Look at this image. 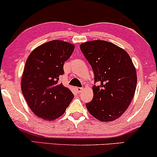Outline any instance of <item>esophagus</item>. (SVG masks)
<instances>
[{"mask_svg":"<svg viewBox=\"0 0 157 157\" xmlns=\"http://www.w3.org/2000/svg\"><path fill=\"white\" fill-rule=\"evenodd\" d=\"M76 90L78 93H80V92H81V91L83 90V88H81V87H76Z\"/></svg>","mask_w":157,"mask_h":157,"instance_id":"esophagus-1","label":"esophagus"}]
</instances>
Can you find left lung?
I'll return each instance as SVG.
<instances>
[{
    "mask_svg": "<svg viewBox=\"0 0 157 157\" xmlns=\"http://www.w3.org/2000/svg\"><path fill=\"white\" fill-rule=\"evenodd\" d=\"M81 52L94 74V97L86 104L89 113L102 122L113 121L131 104L137 84V75L131 57L116 44L93 40L80 44Z\"/></svg>",
    "mask_w": 157,
    "mask_h": 157,
    "instance_id": "left-lung-1",
    "label": "left lung"
}]
</instances>
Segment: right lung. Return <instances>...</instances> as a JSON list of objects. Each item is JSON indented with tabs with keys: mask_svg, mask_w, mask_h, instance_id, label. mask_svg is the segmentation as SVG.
I'll return each instance as SVG.
<instances>
[{
	"mask_svg": "<svg viewBox=\"0 0 157 157\" xmlns=\"http://www.w3.org/2000/svg\"><path fill=\"white\" fill-rule=\"evenodd\" d=\"M74 44L52 40L38 46L26 61L21 87L31 110L44 121L63 115L74 94L59 78L64 74V63L74 50Z\"/></svg>",
	"mask_w": 157,
	"mask_h": 157,
	"instance_id": "add662e5",
	"label": "right lung"
}]
</instances>
